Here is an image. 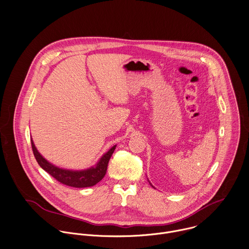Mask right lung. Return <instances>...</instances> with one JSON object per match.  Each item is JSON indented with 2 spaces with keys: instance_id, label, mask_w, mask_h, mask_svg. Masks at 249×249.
<instances>
[{
  "instance_id": "add662e5",
  "label": "right lung",
  "mask_w": 249,
  "mask_h": 249,
  "mask_svg": "<svg viewBox=\"0 0 249 249\" xmlns=\"http://www.w3.org/2000/svg\"><path fill=\"white\" fill-rule=\"evenodd\" d=\"M31 145H32V150H33L35 159L37 160L40 166L61 184H64L69 187H74V188L91 187L97 184L100 180H102V178L106 174L110 158L112 157L116 149V146L111 148L100 159L99 162L96 164L95 167H91L89 169L83 170V171H72V170L58 168L53 165L52 163H50L49 161H47L46 159H44L40 155V153L37 151L32 139H31Z\"/></svg>"
}]
</instances>
